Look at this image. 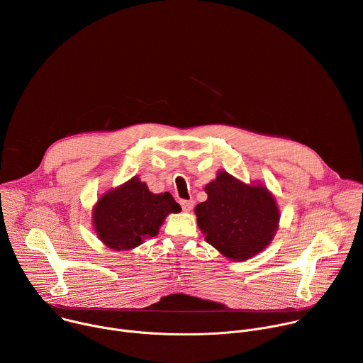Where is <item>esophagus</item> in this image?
Instances as JSON below:
<instances>
[{"mask_svg": "<svg viewBox=\"0 0 363 363\" xmlns=\"http://www.w3.org/2000/svg\"><path fill=\"white\" fill-rule=\"evenodd\" d=\"M181 206H182V210H184L185 213H188V211L192 210L194 201H192V199H181Z\"/></svg>", "mask_w": 363, "mask_h": 363, "instance_id": "34e87169", "label": "esophagus"}]
</instances>
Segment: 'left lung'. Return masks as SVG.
<instances>
[{"instance_id": "1", "label": "left lung", "mask_w": 363, "mask_h": 363, "mask_svg": "<svg viewBox=\"0 0 363 363\" xmlns=\"http://www.w3.org/2000/svg\"><path fill=\"white\" fill-rule=\"evenodd\" d=\"M205 192L208 199L195 206V214L206 242L237 262L251 258L270 244L280 216L267 188L244 185L221 171Z\"/></svg>"}]
</instances>
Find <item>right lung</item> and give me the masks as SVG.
I'll list each match as a JSON object with an SVG mask.
<instances>
[{
	"label": "right lung",
	"mask_w": 363,
	"mask_h": 363,
	"mask_svg": "<svg viewBox=\"0 0 363 363\" xmlns=\"http://www.w3.org/2000/svg\"><path fill=\"white\" fill-rule=\"evenodd\" d=\"M181 206L169 192L152 194L136 177L97 201L93 225L97 237L113 250H130L157 235L165 217Z\"/></svg>",
	"instance_id": "add662e5"
}]
</instances>
